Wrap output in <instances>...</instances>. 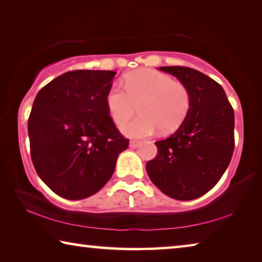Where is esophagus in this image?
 <instances>
[{
    "label": "esophagus",
    "mask_w": 262,
    "mask_h": 262,
    "mask_svg": "<svg viewBox=\"0 0 262 262\" xmlns=\"http://www.w3.org/2000/svg\"><path fill=\"white\" fill-rule=\"evenodd\" d=\"M141 144V142L140 141H130L129 142V147L130 148H138L139 146Z\"/></svg>",
    "instance_id": "34e87169"
}]
</instances>
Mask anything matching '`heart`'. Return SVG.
Wrapping results in <instances>:
<instances>
[{
    "label": "heart",
    "instance_id": "obj_1",
    "mask_svg": "<svg viewBox=\"0 0 262 262\" xmlns=\"http://www.w3.org/2000/svg\"><path fill=\"white\" fill-rule=\"evenodd\" d=\"M124 91L112 85L106 94V107L115 123H123L134 115L139 105L140 116L121 126L129 138H147L161 129L175 132L188 115L191 99L182 82L159 71L142 69L123 78Z\"/></svg>",
    "mask_w": 262,
    "mask_h": 262
}]
</instances>
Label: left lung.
Returning a JSON list of instances; mask_svg holds the SVG:
<instances>
[{"mask_svg": "<svg viewBox=\"0 0 262 262\" xmlns=\"http://www.w3.org/2000/svg\"><path fill=\"white\" fill-rule=\"evenodd\" d=\"M189 90L191 105L178 129L155 142L148 176L162 192L177 201L205 194L227 169L234 148V112L223 87L194 69L161 66Z\"/></svg>", "mask_w": 262, "mask_h": 262, "instance_id": "8db88e82", "label": "left lung"}]
</instances>
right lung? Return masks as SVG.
<instances>
[{
  "label": "right lung",
  "mask_w": 262,
  "mask_h": 262,
  "mask_svg": "<svg viewBox=\"0 0 262 262\" xmlns=\"http://www.w3.org/2000/svg\"><path fill=\"white\" fill-rule=\"evenodd\" d=\"M115 74L70 71L36 95L28 121L31 159L40 180L58 196L78 201L98 192L128 147L106 107Z\"/></svg>",
  "instance_id": "obj_1"
}]
</instances>
